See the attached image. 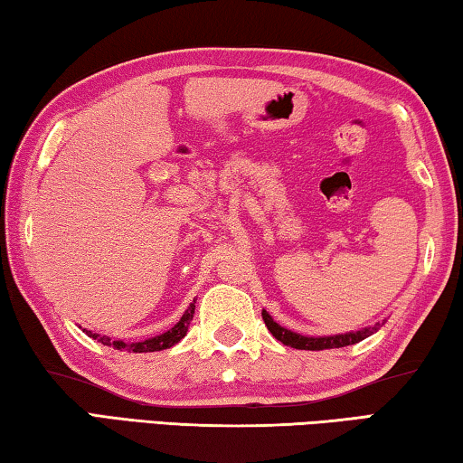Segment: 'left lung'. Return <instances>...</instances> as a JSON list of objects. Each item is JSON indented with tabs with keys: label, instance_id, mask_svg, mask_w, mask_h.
Wrapping results in <instances>:
<instances>
[{
	"label": "left lung",
	"instance_id": "1",
	"mask_svg": "<svg viewBox=\"0 0 463 463\" xmlns=\"http://www.w3.org/2000/svg\"><path fill=\"white\" fill-rule=\"evenodd\" d=\"M262 320H264V324H267V328L270 330L272 336H275L277 340H281V343L287 346L299 348V351H326V348H340V346L361 343V340H365L367 336L375 335L382 326L380 322H377L375 326H365V328L345 332V335L306 336V335H298V332L285 328V326H281V324H277L275 320H272V316L267 312V309H262Z\"/></svg>",
	"mask_w": 463,
	"mask_h": 463
}]
</instances>
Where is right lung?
Segmentation results:
<instances>
[{"mask_svg": "<svg viewBox=\"0 0 463 463\" xmlns=\"http://www.w3.org/2000/svg\"><path fill=\"white\" fill-rule=\"evenodd\" d=\"M194 303H196V301H193L191 306H188L186 312L182 314L180 320H178L176 324H174L170 330H165V332H162V335H157V336L139 340V343H125V340H112L110 336L96 335V332L86 330V328H83V332H86V335H88L90 338L98 340V343H102V345H106V346H115L117 351H127V353H156V351H164V348L174 346V345L180 343V340L186 336L188 326H191V322H193Z\"/></svg>", "mask_w": 463, "mask_h": 463, "instance_id": "right-lung-1", "label": "right lung"}]
</instances>
